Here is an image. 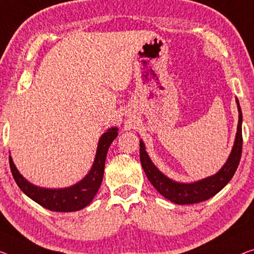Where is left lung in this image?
Returning a JSON list of instances; mask_svg holds the SVG:
<instances>
[{
  "label": "left lung",
  "instance_id": "obj_1",
  "mask_svg": "<svg viewBox=\"0 0 254 254\" xmlns=\"http://www.w3.org/2000/svg\"><path fill=\"white\" fill-rule=\"evenodd\" d=\"M238 107V126L235 143H234L233 150L230 153L228 161L222 166V169L217 175L206 178L194 184H179L172 181L165 177L163 173L158 171L145 150V145L140 141V162H141L142 169L145 171L147 178L150 184L156 188L165 198L171 200L176 204L185 205V204H195L209 199L212 196L218 194L227 184L232 180L233 176L235 175L237 166L240 164L242 156V145H243V137H242V111L236 100Z\"/></svg>",
  "mask_w": 254,
  "mask_h": 254
}]
</instances>
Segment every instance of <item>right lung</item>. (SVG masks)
<instances>
[{"mask_svg":"<svg viewBox=\"0 0 254 254\" xmlns=\"http://www.w3.org/2000/svg\"><path fill=\"white\" fill-rule=\"evenodd\" d=\"M117 137V128L112 127L101 135L98 145L96 160L89 175L74 186L63 189L40 188L29 184L14 166L12 158L9 156L10 169L18 187L28 197L39 203L45 209L56 212H73L84 209L96 196L104 177L105 162L107 151L113 140Z\"/></svg>","mask_w":254,"mask_h":254,"instance_id":"1","label":"right lung"}]
</instances>
